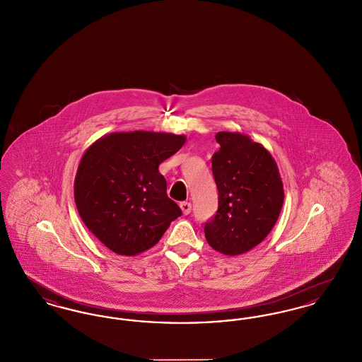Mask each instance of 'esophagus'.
<instances>
[{"instance_id":"34e87169","label":"esophagus","mask_w":362,"mask_h":362,"mask_svg":"<svg viewBox=\"0 0 362 362\" xmlns=\"http://www.w3.org/2000/svg\"><path fill=\"white\" fill-rule=\"evenodd\" d=\"M180 209L183 211V214H189L191 213V204L189 202H180Z\"/></svg>"}]
</instances>
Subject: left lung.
Here are the masks:
<instances>
[{
	"label": "left lung",
	"mask_w": 362,
	"mask_h": 362,
	"mask_svg": "<svg viewBox=\"0 0 362 362\" xmlns=\"http://www.w3.org/2000/svg\"><path fill=\"white\" fill-rule=\"evenodd\" d=\"M211 157L218 210L205 225L209 245L228 257L248 252L274 228L284 205V185L270 152L241 133L216 134Z\"/></svg>",
	"instance_id": "8db88e82"
}]
</instances>
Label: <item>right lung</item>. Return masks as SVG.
<instances>
[{"label": "right lung", "mask_w": 362, "mask_h": 362, "mask_svg": "<svg viewBox=\"0 0 362 362\" xmlns=\"http://www.w3.org/2000/svg\"><path fill=\"white\" fill-rule=\"evenodd\" d=\"M185 142L186 136L136 130L105 134L86 149L74 179V202L108 250L136 257L182 216L158 165Z\"/></svg>", "instance_id": "right-lung-1"}]
</instances>
